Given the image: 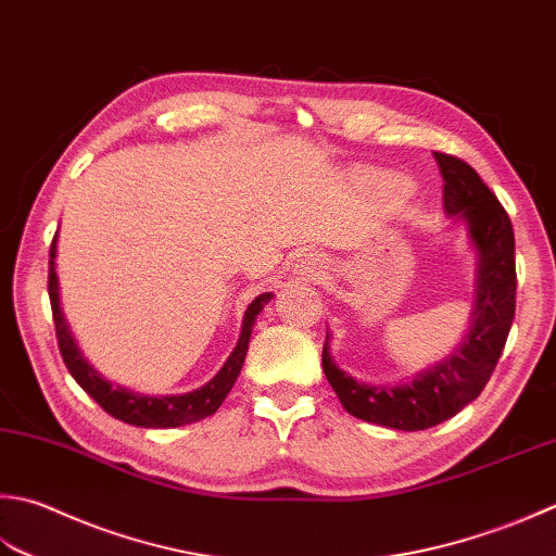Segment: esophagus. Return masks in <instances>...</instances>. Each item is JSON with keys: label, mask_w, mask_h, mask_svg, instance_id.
I'll return each instance as SVG.
<instances>
[{"label": "esophagus", "mask_w": 556, "mask_h": 556, "mask_svg": "<svg viewBox=\"0 0 556 556\" xmlns=\"http://www.w3.org/2000/svg\"><path fill=\"white\" fill-rule=\"evenodd\" d=\"M325 271V265H323V257L318 253H301L296 255V260H293V275L301 277V279H320Z\"/></svg>", "instance_id": "34e87169"}]
</instances>
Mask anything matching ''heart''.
<instances>
[{"mask_svg":"<svg viewBox=\"0 0 556 556\" xmlns=\"http://www.w3.org/2000/svg\"><path fill=\"white\" fill-rule=\"evenodd\" d=\"M393 188H397V185H393Z\"/></svg>","mask_w":556,"mask_h":556,"instance_id":"heart-1","label":"heart"}]
</instances>
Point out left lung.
<instances>
[{"mask_svg": "<svg viewBox=\"0 0 556 556\" xmlns=\"http://www.w3.org/2000/svg\"><path fill=\"white\" fill-rule=\"evenodd\" d=\"M443 176V210L467 224L477 250L475 308L463 344L441 364L400 386L352 378L330 356L325 334L323 371L352 417L400 431H421L451 419L492 378L516 315V238L496 194L463 159L433 151Z\"/></svg>", "mask_w": 556, "mask_h": 556, "instance_id": "8db88e82", "label": "left lung"}]
</instances>
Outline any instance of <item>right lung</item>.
<instances>
[{
  "instance_id": "1",
  "label": "right lung",
  "mask_w": 556,
  "mask_h": 556,
  "mask_svg": "<svg viewBox=\"0 0 556 556\" xmlns=\"http://www.w3.org/2000/svg\"><path fill=\"white\" fill-rule=\"evenodd\" d=\"M54 255H58V233H54L52 245H50L48 293H50L54 334H58L60 354L76 383H79L86 393H89L98 405L108 412V415L125 424H132V427L176 429V427H185V424L210 417L222 407V402L226 400L228 393H231L236 378L243 368L248 344H250V332L255 328V318L269 303L271 293H260V296L250 303L243 315V328H241V337H238L236 350L226 358L222 371L216 374L210 383L185 395H159V397L141 395L123 386H113L111 380H105L101 374H98L79 352V346H76L74 337L70 332V325L64 320L62 308H60V285H58V271H54Z\"/></svg>"
}]
</instances>
